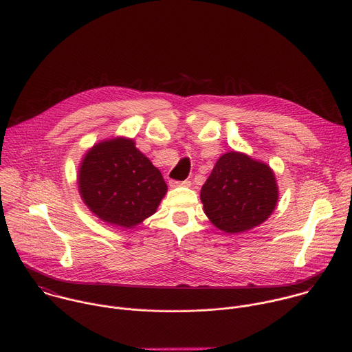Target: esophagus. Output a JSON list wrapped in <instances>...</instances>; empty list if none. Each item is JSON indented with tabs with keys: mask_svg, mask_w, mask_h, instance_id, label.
I'll use <instances>...</instances> for the list:
<instances>
[{
	"mask_svg": "<svg viewBox=\"0 0 352 352\" xmlns=\"http://www.w3.org/2000/svg\"><path fill=\"white\" fill-rule=\"evenodd\" d=\"M190 185V181H175V179H171L170 181V186L175 188V186H189Z\"/></svg>",
	"mask_w": 352,
	"mask_h": 352,
	"instance_id": "34e87169",
	"label": "esophagus"
}]
</instances>
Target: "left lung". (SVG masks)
<instances>
[{
	"instance_id": "8db88e82",
	"label": "left lung",
	"mask_w": 352,
	"mask_h": 352,
	"mask_svg": "<svg viewBox=\"0 0 352 352\" xmlns=\"http://www.w3.org/2000/svg\"><path fill=\"white\" fill-rule=\"evenodd\" d=\"M209 220L221 231L238 234L269 219L278 200L273 170L239 152L224 153L200 190Z\"/></svg>"
}]
</instances>
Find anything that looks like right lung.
<instances>
[{
	"mask_svg": "<svg viewBox=\"0 0 352 352\" xmlns=\"http://www.w3.org/2000/svg\"><path fill=\"white\" fill-rule=\"evenodd\" d=\"M78 185L93 214L124 228L155 214L167 192L162 173L139 152L133 139L121 136L89 150L79 167Z\"/></svg>",
	"mask_w": 352,
	"mask_h": 352,
	"instance_id": "1",
	"label": "right lung"
}]
</instances>
